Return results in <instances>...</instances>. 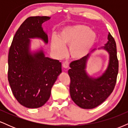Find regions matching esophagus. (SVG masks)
Returning a JSON list of instances; mask_svg holds the SVG:
<instances>
[{
    "label": "esophagus",
    "instance_id": "1",
    "mask_svg": "<svg viewBox=\"0 0 128 128\" xmlns=\"http://www.w3.org/2000/svg\"><path fill=\"white\" fill-rule=\"evenodd\" d=\"M62 66L64 68H68L69 67V63L68 62H65L62 64Z\"/></svg>",
    "mask_w": 128,
    "mask_h": 128
}]
</instances>
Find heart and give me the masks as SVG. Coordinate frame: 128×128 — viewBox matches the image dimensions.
<instances>
[{
  "label": "heart",
  "mask_w": 128,
  "mask_h": 128,
  "mask_svg": "<svg viewBox=\"0 0 128 128\" xmlns=\"http://www.w3.org/2000/svg\"><path fill=\"white\" fill-rule=\"evenodd\" d=\"M96 36L88 26L75 25L62 29L58 37L53 36L51 46L58 56L66 53V47L69 46V54L74 60H80L87 55L94 44Z\"/></svg>",
  "instance_id": "1"
}]
</instances>
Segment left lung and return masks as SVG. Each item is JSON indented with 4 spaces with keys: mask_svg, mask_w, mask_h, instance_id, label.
Wrapping results in <instances>:
<instances>
[{
    "mask_svg": "<svg viewBox=\"0 0 128 128\" xmlns=\"http://www.w3.org/2000/svg\"><path fill=\"white\" fill-rule=\"evenodd\" d=\"M108 40L104 49L110 54V62L102 76L94 79L86 74L85 69L89 54L70 64L71 68L68 73L70 78V96L73 102L82 108L92 109L99 106L112 93L115 87L118 72L116 43L110 33Z\"/></svg>",
    "mask_w": 128,
    "mask_h": 128,
    "instance_id": "8db88e82",
    "label": "left lung"
}]
</instances>
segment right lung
I'll use <instances>...</instances> for the list:
<instances>
[{"mask_svg": "<svg viewBox=\"0 0 128 128\" xmlns=\"http://www.w3.org/2000/svg\"><path fill=\"white\" fill-rule=\"evenodd\" d=\"M50 17H29L16 32L8 54V79L12 94L23 106L29 108L42 106L50 96L51 89L61 73L58 60L46 57L42 50L30 54V38H40L46 43L48 36L42 24Z\"/></svg>", "mask_w": 128, "mask_h": 128, "instance_id": "1", "label": "right lung"}]
</instances>
